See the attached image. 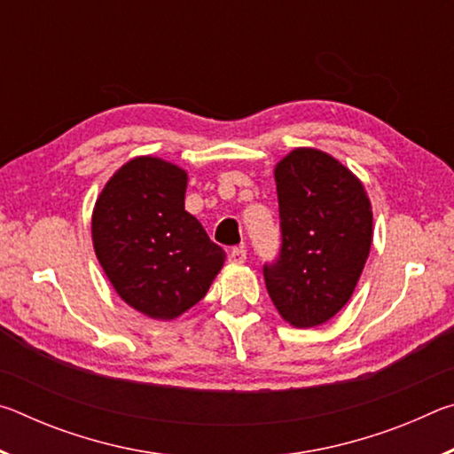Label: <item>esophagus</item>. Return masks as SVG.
I'll use <instances>...</instances> for the list:
<instances>
[{
	"mask_svg": "<svg viewBox=\"0 0 454 454\" xmlns=\"http://www.w3.org/2000/svg\"><path fill=\"white\" fill-rule=\"evenodd\" d=\"M228 258H230V262H232V264H244L246 262V250L242 248V246H238V248L230 250Z\"/></svg>",
	"mask_w": 454,
	"mask_h": 454,
	"instance_id": "1",
	"label": "esophagus"
}]
</instances>
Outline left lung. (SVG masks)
Instances as JSON below:
<instances>
[{
    "label": "left lung",
    "mask_w": 454,
    "mask_h": 454,
    "mask_svg": "<svg viewBox=\"0 0 454 454\" xmlns=\"http://www.w3.org/2000/svg\"><path fill=\"white\" fill-rule=\"evenodd\" d=\"M274 180L282 248L264 266L266 290L290 326H320L350 301L371 254V198L356 174L317 148L288 152Z\"/></svg>",
    "instance_id": "obj_1"
}]
</instances>
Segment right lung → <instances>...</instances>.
<instances>
[{
  "label": "right lung",
  "mask_w": 454,
  "mask_h": 454,
  "mask_svg": "<svg viewBox=\"0 0 454 454\" xmlns=\"http://www.w3.org/2000/svg\"><path fill=\"white\" fill-rule=\"evenodd\" d=\"M188 172L158 156L118 168L94 204L91 242L107 280L128 306L174 320L198 304L226 252L184 208Z\"/></svg>",
  "instance_id": "obj_1"
}]
</instances>
